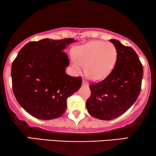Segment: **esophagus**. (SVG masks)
<instances>
[{
	"label": "esophagus",
	"mask_w": 156,
	"mask_h": 156,
	"mask_svg": "<svg viewBox=\"0 0 156 156\" xmlns=\"http://www.w3.org/2000/svg\"><path fill=\"white\" fill-rule=\"evenodd\" d=\"M82 85L83 87H88V84H87V83L84 82V81H83V82H82Z\"/></svg>",
	"instance_id": "esophagus-1"
}]
</instances>
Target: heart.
Wrapping results in <instances>:
<instances>
[{"label":"heart","mask_w":156,"mask_h":156,"mask_svg":"<svg viewBox=\"0 0 156 156\" xmlns=\"http://www.w3.org/2000/svg\"><path fill=\"white\" fill-rule=\"evenodd\" d=\"M72 65L76 69L85 67L87 79L99 82L106 77L114 69L117 59V50L114 44L92 40L74 49Z\"/></svg>","instance_id":"obj_1"}]
</instances>
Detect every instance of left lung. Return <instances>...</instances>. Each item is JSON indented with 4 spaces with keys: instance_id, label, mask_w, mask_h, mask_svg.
Returning a JSON list of instances; mask_svg holds the SVG:
<instances>
[{
    "instance_id": "obj_1",
    "label": "left lung",
    "mask_w": 156,
    "mask_h": 156,
    "mask_svg": "<svg viewBox=\"0 0 156 156\" xmlns=\"http://www.w3.org/2000/svg\"><path fill=\"white\" fill-rule=\"evenodd\" d=\"M110 42L117 50L114 69L105 80L89 85L91 96L86 102L89 114L104 121L120 116L135 103L144 75L142 64L133 49L119 40Z\"/></svg>"
}]
</instances>
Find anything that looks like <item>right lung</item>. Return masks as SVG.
<instances>
[{"label":"right lung","instance_id":"add662e5","mask_svg":"<svg viewBox=\"0 0 156 156\" xmlns=\"http://www.w3.org/2000/svg\"><path fill=\"white\" fill-rule=\"evenodd\" d=\"M73 38L30 42L12 64V90L23 109L35 118L50 120L67 109V99L82 86V78L65 73L69 65L66 47Z\"/></svg>","mask_w":156,"mask_h":156}]
</instances>
